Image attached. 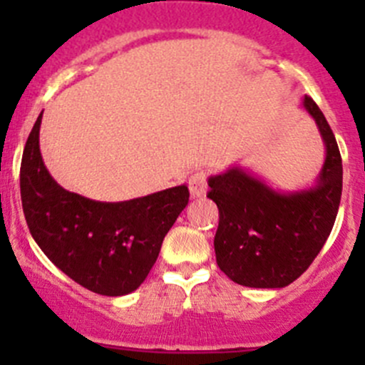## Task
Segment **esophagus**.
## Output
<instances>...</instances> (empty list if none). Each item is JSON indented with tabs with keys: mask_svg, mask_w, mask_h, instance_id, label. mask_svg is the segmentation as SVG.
Segmentation results:
<instances>
[{
	"mask_svg": "<svg viewBox=\"0 0 365 365\" xmlns=\"http://www.w3.org/2000/svg\"><path fill=\"white\" fill-rule=\"evenodd\" d=\"M189 190L192 197H203L208 192V175L206 171H196L189 176Z\"/></svg>",
	"mask_w": 365,
	"mask_h": 365,
	"instance_id": "1",
	"label": "esophagus"
}]
</instances>
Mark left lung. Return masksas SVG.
<instances>
[{
	"label": "left lung",
	"instance_id": "1",
	"mask_svg": "<svg viewBox=\"0 0 365 365\" xmlns=\"http://www.w3.org/2000/svg\"><path fill=\"white\" fill-rule=\"evenodd\" d=\"M304 109L314 118L327 150L314 187L279 192L238 165L208 178V197L219 208L213 240L217 264L237 284H292L322 251L336 222L342 192L339 146L307 95Z\"/></svg>",
	"mask_w": 365,
	"mask_h": 365
}]
</instances>
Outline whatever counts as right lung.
I'll return each mask as SVG.
<instances>
[{
  "label": "right lung",
  "instance_id": "obj_1",
  "mask_svg": "<svg viewBox=\"0 0 365 365\" xmlns=\"http://www.w3.org/2000/svg\"><path fill=\"white\" fill-rule=\"evenodd\" d=\"M42 114L26 141L21 200L29 233L72 281L106 297L128 295L152 270L168 231L189 203L187 185L102 203L58 185L38 145Z\"/></svg>",
  "mask_w": 365,
  "mask_h": 365
}]
</instances>
